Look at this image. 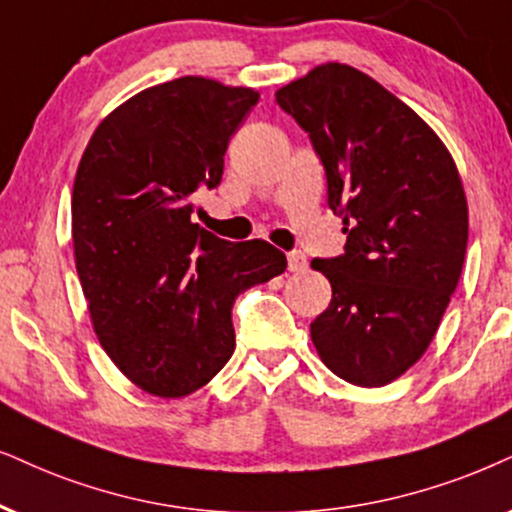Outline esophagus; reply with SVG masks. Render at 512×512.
<instances>
[{
	"mask_svg": "<svg viewBox=\"0 0 512 512\" xmlns=\"http://www.w3.org/2000/svg\"><path fill=\"white\" fill-rule=\"evenodd\" d=\"M288 269L293 271V274H302V271H307V257H304L300 250L288 252Z\"/></svg>",
	"mask_w": 512,
	"mask_h": 512,
	"instance_id": "obj_1",
	"label": "esophagus"
}]
</instances>
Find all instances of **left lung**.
I'll use <instances>...</instances> for the list:
<instances>
[{"label": "left lung", "instance_id": "left-lung-1", "mask_svg": "<svg viewBox=\"0 0 512 512\" xmlns=\"http://www.w3.org/2000/svg\"><path fill=\"white\" fill-rule=\"evenodd\" d=\"M276 103L312 139L347 234L340 257L312 260L333 288L312 342L338 378L383 387L423 357L461 278V174L428 122L345 63L309 70Z\"/></svg>", "mask_w": 512, "mask_h": 512}]
</instances>
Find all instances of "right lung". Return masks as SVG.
I'll return each instance as SVG.
<instances>
[{
	"label": "right lung",
	"instance_id": "right-lung-1",
	"mask_svg": "<svg viewBox=\"0 0 512 512\" xmlns=\"http://www.w3.org/2000/svg\"><path fill=\"white\" fill-rule=\"evenodd\" d=\"M257 99L198 75L155 84L101 120L77 167L73 248L94 331L155 397L208 385L234 354L236 297L286 271L267 241L229 243L191 222V196L222 181Z\"/></svg>",
	"mask_w": 512,
	"mask_h": 512
}]
</instances>
